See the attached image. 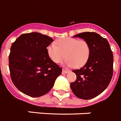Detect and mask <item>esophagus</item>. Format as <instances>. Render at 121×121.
<instances>
[{
  "mask_svg": "<svg viewBox=\"0 0 121 121\" xmlns=\"http://www.w3.org/2000/svg\"><path fill=\"white\" fill-rule=\"evenodd\" d=\"M69 71L68 70H65V69H62V74H65L67 73H68Z\"/></svg>",
  "mask_w": 121,
  "mask_h": 121,
  "instance_id": "obj_1",
  "label": "esophagus"
}]
</instances>
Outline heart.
<instances>
[{
  "mask_svg": "<svg viewBox=\"0 0 121 121\" xmlns=\"http://www.w3.org/2000/svg\"><path fill=\"white\" fill-rule=\"evenodd\" d=\"M56 44H50L47 48L49 57L55 63H60L65 57L67 66L79 68L84 66L89 59L91 47L86 40L65 37L58 39Z\"/></svg>",
  "mask_w": 121,
  "mask_h": 121,
  "instance_id": "obj_1",
  "label": "heart"
}]
</instances>
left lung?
Wrapping results in <instances>:
<instances>
[{"mask_svg":"<svg viewBox=\"0 0 121 121\" xmlns=\"http://www.w3.org/2000/svg\"><path fill=\"white\" fill-rule=\"evenodd\" d=\"M86 40L91 47L89 59L82 67L74 70L77 79L70 83L74 95L82 99L94 98L109 84L113 74V54L108 40L95 32L75 35Z\"/></svg>","mask_w":121,"mask_h":121,"instance_id":"obj_1","label":"left lung"}]
</instances>
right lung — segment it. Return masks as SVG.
Instances as JSON below:
<instances>
[{"label":"right lung","instance_id":"right-lung-1","mask_svg":"<svg viewBox=\"0 0 121 121\" xmlns=\"http://www.w3.org/2000/svg\"><path fill=\"white\" fill-rule=\"evenodd\" d=\"M38 32L24 34L10 48L9 56L12 81L22 93L37 97L49 92L62 68L51 59L47 47L53 42Z\"/></svg>","mask_w":121,"mask_h":121}]
</instances>
